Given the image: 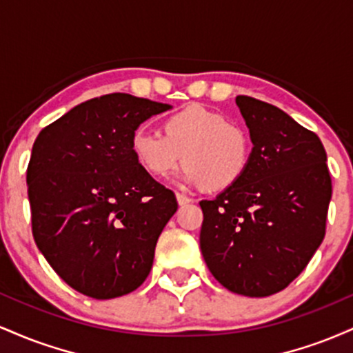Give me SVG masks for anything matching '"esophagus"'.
Instances as JSON below:
<instances>
[{
    "mask_svg": "<svg viewBox=\"0 0 353 353\" xmlns=\"http://www.w3.org/2000/svg\"><path fill=\"white\" fill-rule=\"evenodd\" d=\"M176 199H177V202H179V205H188L189 202H192L190 197H188L185 194H181V192H176Z\"/></svg>",
    "mask_w": 353,
    "mask_h": 353,
    "instance_id": "1",
    "label": "esophagus"
}]
</instances>
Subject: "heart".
I'll list each match as a JSON object with an SVG mask.
<instances>
[{
  "label": "heart",
  "instance_id": "1",
  "mask_svg": "<svg viewBox=\"0 0 353 353\" xmlns=\"http://www.w3.org/2000/svg\"><path fill=\"white\" fill-rule=\"evenodd\" d=\"M131 151L141 168L157 177L184 159L181 179L209 190L228 189L250 163V139L225 116L202 106H188L164 121V134L137 129Z\"/></svg>",
  "mask_w": 353,
  "mask_h": 353
}]
</instances>
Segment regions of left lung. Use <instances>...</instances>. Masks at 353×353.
<instances>
[{
    "label": "left lung",
    "mask_w": 353,
    "mask_h": 353,
    "mask_svg": "<svg viewBox=\"0 0 353 353\" xmlns=\"http://www.w3.org/2000/svg\"><path fill=\"white\" fill-rule=\"evenodd\" d=\"M236 104L252 151L244 176L212 201H201V250L230 292L267 297L305 269L325 236L332 197L319 136L282 109L249 96Z\"/></svg>",
    "instance_id": "1"
}]
</instances>
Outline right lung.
I'll use <instances>...</instances> for the list:
<instances>
[{
  "label": "right lung",
  "mask_w": 353,
  "mask_h": 353,
  "mask_svg": "<svg viewBox=\"0 0 353 353\" xmlns=\"http://www.w3.org/2000/svg\"><path fill=\"white\" fill-rule=\"evenodd\" d=\"M168 109L114 92L78 104L36 137L26 171L34 242L54 272L88 297H121L151 272L177 201L141 168L131 137Z\"/></svg>",
  "instance_id": "add662e5"
}]
</instances>
